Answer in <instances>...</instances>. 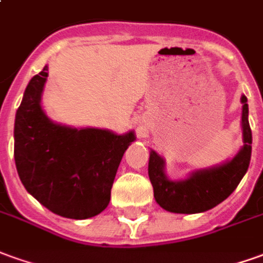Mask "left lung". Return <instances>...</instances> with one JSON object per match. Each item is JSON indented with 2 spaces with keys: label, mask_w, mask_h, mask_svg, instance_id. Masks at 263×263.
<instances>
[{
  "label": "left lung",
  "mask_w": 263,
  "mask_h": 263,
  "mask_svg": "<svg viewBox=\"0 0 263 263\" xmlns=\"http://www.w3.org/2000/svg\"><path fill=\"white\" fill-rule=\"evenodd\" d=\"M243 147L231 162L216 167L196 170L184 180L173 182L164 173V160L150 152L149 177L157 203L173 213H200L223 202L245 176L252 153V132L248 120V99L242 96Z\"/></svg>",
  "instance_id": "left-lung-1"
}]
</instances>
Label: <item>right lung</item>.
Wrapping results in <instances>:
<instances>
[{
  "mask_svg": "<svg viewBox=\"0 0 263 263\" xmlns=\"http://www.w3.org/2000/svg\"><path fill=\"white\" fill-rule=\"evenodd\" d=\"M48 67L25 88L15 114L14 159L27 192L63 218L87 219L107 208L121 157L133 132L73 128L51 121L41 108Z\"/></svg>",
  "mask_w": 263,
  "mask_h": 263,
  "instance_id": "obj_1",
  "label": "right lung"
}]
</instances>
